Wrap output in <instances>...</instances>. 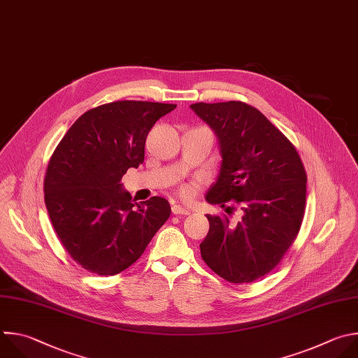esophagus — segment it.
Masks as SVG:
<instances>
[{
	"label": "esophagus",
	"mask_w": 358,
	"mask_h": 358,
	"mask_svg": "<svg viewBox=\"0 0 358 358\" xmlns=\"http://www.w3.org/2000/svg\"><path fill=\"white\" fill-rule=\"evenodd\" d=\"M172 213L173 214H182V216H187V214H190V211L187 208H185V207H182L179 204L172 206Z\"/></svg>",
	"instance_id": "obj_1"
}]
</instances>
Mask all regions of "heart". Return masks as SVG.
I'll list each match as a JSON object with an SVG mask.
<instances>
[{
	"instance_id": "obj_1",
	"label": "heart",
	"mask_w": 358,
	"mask_h": 358,
	"mask_svg": "<svg viewBox=\"0 0 358 358\" xmlns=\"http://www.w3.org/2000/svg\"><path fill=\"white\" fill-rule=\"evenodd\" d=\"M196 192V183H186L179 187V196L182 199H190Z\"/></svg>"
}]
</instances>
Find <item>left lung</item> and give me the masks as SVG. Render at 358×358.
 Returning <instances> with one entry per match:
<instances>
[{
  "label": "left lung",
  "mask_w": 358,
  "mask_h": 358,
  "mask_svg": "<svg viewBox=\"0 0 358 358\" xmlns=\"http://www.w3.org/2000/svg\"><path fill=\"white\" fill-rule=\"evenodd\" d=\"M190 108L216 132L223 158L206 200L222 207L234 200L243 210L237 224L227 216L207 214L201 258L231 283L252 282L279 264L299 233L306 203L302 159L292 142L252 106L196 103Z\"/></svg>",
  "instance_id": "1"
}]
</instances>
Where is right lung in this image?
Masks as SVG:
<instances>
[{"label":"right lung","instance_id":"1","mask_svg":"<svg viewBox=\"0 0 358 358\" xmlns=\"http://www.w3.org/2000/svg\"><path fill=\"white\" fill-rule=\"evenodd\" d=\"M175 108L134 100L103 104L80 115L56 147L45 204L62 245L89 272L127 269L169 219L168 200L154 196L138 204L120 182L144 162L148 132Z\"/></svg>","mask_w":358,"mask_h":358}]
</instances>
